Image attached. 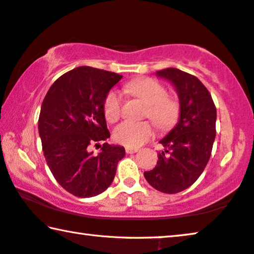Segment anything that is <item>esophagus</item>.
Returning a JSON list of instances; mask_svg holds the SVG:
<instances>
[{
	"instance_id": "obj_1",
	"label": "esophagus",
	"mask_w": 254,
	"mask_h": 254,
	"mask_svg": "<svg viewBox=\"0 0 254 254\" xmlns=\"http://www.w3.org/2000/svg\"><path fill=\"white\" fill-rule=\"evenodd\" d=\"M126 151H127V154H134V153H137L138 149L137 148H131V147H127Z\"/></svg>"
}]
</instances>
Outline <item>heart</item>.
<instances>
[{
	"instance_id": "b5f03b06",
	"label": "heart",
	"mask_w": 254,
	"mask_h": 254,
	"mask_svg": "<svg viewBox=\"0 0 254 254\" xmlns=\"http://www.w3.org/2000/svg\"><path fill=\"white\" fill-rule=\"evenodd\" d=\"M126 92L146 104L143 116L160 130L166 131L175 127L180 115V104L175 97L166 94L165 86L151 77L134 78L126 85ZM122 97L117 91H109L104 100V115L109 123H114L122 113ZM154 135V127L148 121H124L113 133L116 142L131 148L145 143Z\"/></svg>"
}]
</instances>
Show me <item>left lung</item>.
Instances as JSON below:
<instances>
[{
    "label": "left lung",
    "mask_w": 254,
    "mask_h": 254,
    "mask_svg": "<svg viewBox=\"0 0 254 254\" xmlns=\"http://www.w3.org/2000/svg\"><path fill=\"white\" fill-rule=\"evenodd\" d=\"M158 76L172 82L180 100L179 122L161 140L156 166L143 172L151 187L176 194L190 187L205 169L215 139L217 109L202 82L177 68L158 70Z\"/></svg>",
    "instance_id": "1"
}]
</instances>
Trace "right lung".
<instances>
[{
  "label": "right lung",
  "mask_w": 254,
  "mask_h": 254,
  "mask_svg": "<svg viewBox=\"0 0 254 254\" xmlns=\"http://www.w3.org/2000/svg\"><path fill=\"white\" fill-rule=\"evenodd\" d=\"M122 75L98 68H74L56 79L41 107L39 132L49 169L64 189L86 198L114 180L126 149L105 142L99 155L88 147L111 137L104 100ZM97 145V143H96Z\"/></svg>",
  "instance_id": "1"
}]
</instances>
